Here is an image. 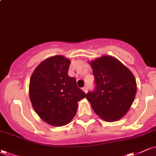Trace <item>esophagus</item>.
Returning a JSON list of instances; mask_svg holds the SVG:
<instances>
[{
	"label": "esophagus",
	"mask_w": 156,
	"mask_h": 156,
	"mask_svg": "<svg viewBox=\"0 0 156 156\" xmlns=\"http://www.w3.org/2000/svg\"><path fill=\"white\" fill-rule=\"evenodd\" d=\"M82 89H83V92H85V93H87V92H88V87H87V86H86V87H84Z\"/></svg>",
	"instance_id": "esophagus-1"
}]
</instances>
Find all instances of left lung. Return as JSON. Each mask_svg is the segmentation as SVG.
<instances>
[{"label": "left lung", "mask_w": 156, "mask_h": 156, "mask_svg": "<svg viewBox=\"0 0 156 156\" xmlns=\"http://www.w3.org/2000/svg\"><path fill=\"white\" fill-rule=\"evenodd\" d=\"M96 89L86 96L95 114L105 122L120 119L135 98V77L128 67L112 55H104L89 62Z\"/></svg>", "instance_id": "8db88e82"}]
</instances>
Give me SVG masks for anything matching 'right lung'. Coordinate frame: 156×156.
<instances>
[{
    "instance_id": "right-lung-1",
    "label": "right lung",
    "mask_w": 156,
    "mask_h": 156,
    "mask_svg": "<svg viewBox=\"0 0 156 156\" xmlns=\"http://www.w3.org/2000/svg\"><path fill=\"white\" fill-rule=\"evenodd\" d=\"M70 60L62 55L44 59L35 68L29 83V98L35 112L52 126L68 124L76 116L78 102L86 94L68 76Z\"/></svg>"
}]
</instances>
